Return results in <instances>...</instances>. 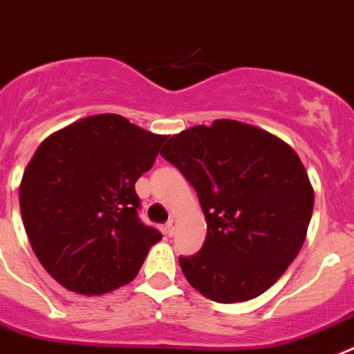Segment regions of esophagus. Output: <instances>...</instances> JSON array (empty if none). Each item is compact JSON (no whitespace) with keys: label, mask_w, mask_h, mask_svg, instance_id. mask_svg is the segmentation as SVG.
<instances>
[{"label":"esophagus","mask_w":354,"mask_h":354,"mask_svg":"<svg viewBox=\"0 0 354 354\" xmlns=\"http://www.w3.org/2000/svg\"><path fill=\"white\" fill-rule=\"evenodd\" d=\"M176 228H178V221L176 219H169V223L165 224V233H167L169 236L174 235V233H176Z\"/></svg>","instance_id":"1"}]
</instances>
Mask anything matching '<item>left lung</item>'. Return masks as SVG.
I'll return each mask as SVG.
<instances>
[{
  "instance_id": "8db88e82",
  "label": "left lung",
  "mask_w": 354,
  "mask_h": 354,
  "mask_svg": "<svg viewBox=\"0 0 354 354\" xmlns=\"http://www.w3.org/2000/svg\"><path fill=\"white\" fill-rule=\"evenodd\" d=\"M198 192L207 239L180 267L199 294L242 303L270 288L306 239L313 187L297 153L233 119L192 126L160 151Z\"/></svg>"
}]
</instances>
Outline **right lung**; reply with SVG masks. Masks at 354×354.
<instances>
[{
	"label": "right lung",
	"mask_w": 354,
	"mask_h": 354,
	"mask_svg": "<svg viewBox=\"0 0 354 354\" xmlns=\"http://www.w3.org/2000/svg\"><path fill=\"white\" fill-rule=\"evenodd\" d=\"M165 140L118 113H97L37 147L19 185L21 217L39 262L67 290L100 296L130 283L160 242L137 217L135 181Z\"/></svg>",
	"instance_id": "1"
}]
</instances>
